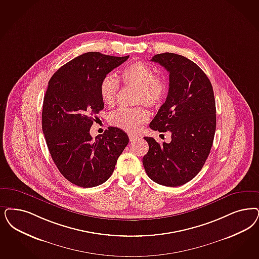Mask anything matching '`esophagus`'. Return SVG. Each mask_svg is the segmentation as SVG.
<instances>
[{
  "label": "esophagus",
  "mask_w": 259,
  "mask_h": 259,
  "mask_svg": "<svg viewBox=\"0 0 259 259\" xmlns=\"http://www.w3.org/2000/svg\"><path fill=\"white\" fill-rule=\"evenodd\" d=\"M138 139V137H136V136H133V135H129V140H130V142L132 143V142H134Z\"/></svg>",
  "instance_id": "1"
}]
</instances>
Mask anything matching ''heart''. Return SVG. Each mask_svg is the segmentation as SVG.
Wrapping results in <instances>:
<instances>
[{"instance_id":"1","label":"heart","mask_w":259,"mask_h":259,"mask_svg":"<svg viewBox=\"0 0 259 259\" xmlns=\"http://www.w3.org/2000/svg\"><path fill=\"white\" fill-rule=\"evenodd\" d=\"M121 78L125 85L137 87L135 95L136 104H144L148 107L160 106L168 91L167 81L143 61H135L126 66L121 71ZM119 90V81L115 74L107 73L100 82L99 93L106 105L116 102ZM148 112L143 107H120L109 116L110 123L127 132L135 133L148 120Z\"/></svg>"}]
</instances>
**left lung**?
I'll list each match as a JSON object with an SVG mask.
<instances>
[{
	"mask_svg": "<svg viewBox=\"0 0 259 259\" xmlns=\"http://www.w3.org/2000/svg\"><path fill=\"white\" fill-rule=\"evenodd\" d=\"M151 61L169 72V90L149 126L154 131H169L171 142L160 144L144 137L149 150L143 164L155 183L179 187L196 176L211 149L216 129L213 89L200 67L183 55L156 54Z\"/></svg>",
	"mask_w": 259,
	"mask_h": 259,
	"instance_id": "left-lung-1",
	"label": "left lung"
}]
</instances>
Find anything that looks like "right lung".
<instances>
[{"label":"right lung","mask_w":259,"mask_h":259,"mask_svg":"<svg viewBox=\"0 0 259 259\" xmlns=\"http://www.w3.org/2000/svg\"><path fill=\"white\" fill-rule=\"evenodd\" d=\"M129 58L91 52L63 65L49 81L42 129L49 151L60 173L73 185L93 188L106 182L129 143L121 129L109 127L96 139L90 134L103 110L102 78Z\"/></svg>","instance_id":"obj_1"}]
</instances>
